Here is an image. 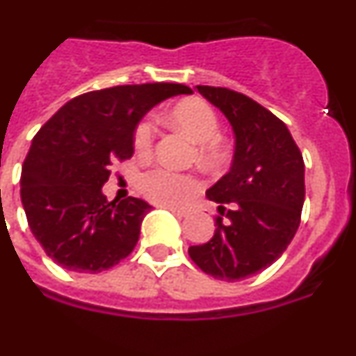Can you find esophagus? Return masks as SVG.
<instances>
[{
  "mask_svg": "<svg viewBox=\"0 0 356 356\" xmlns=\"http://www.w3.org/2000/svg\"><path fill=\"white\" fill-rule=\"evenodd\" d=\"M165 209H167L168 212L174 213V216H179V217H186V216H188V212H186V210L177 209V207H165Z\"/></svg>",
  "mask_w": 356,
  "mask_h": 356,
  "instance_id": "1",
  "label": "esophagus"
}]
</instances>
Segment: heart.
Masks as SVG:
<instances>
[{
    "label": "heart",
    "mask_w": 356,
    "mask_h": 356,
    "mask_svg": "<svg viewBox=\"0 0 356 356\" xmlns=\"http://www.w3.org/2000/svg\"><path fill=\"white\" fill-rule=\"evenodd\" d=\"M168 120L191 140L198 143V160L205 165H219L224 160L220 143V123L216 109L202 99H188L170 109ZM156 123L144 118L134 130V149L139 156H147L154 147ZM200 188L195 175L179 174L168 167H154L139 179V189L146 198L160 205H182Z\"/></svg>",
    "instance_id": "1"
}]
</instances>
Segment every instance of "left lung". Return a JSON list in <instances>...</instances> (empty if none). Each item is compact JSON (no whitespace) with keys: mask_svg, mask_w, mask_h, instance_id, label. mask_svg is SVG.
<instances>
[{"mask_svg":"<svg viewBox=\"0 0 356 356\" xmlns=\"http://www.w3.org/2000/svg\"><path fill=\"white\" fill-rule=\"evenodd\" d=\"M196 90L227 118L234 134L229 172L207 198L227 202V220L216 219V233L189 247L200 270L219 280L236 282L273 264L285 252L301 222L305 203V161L287 125L240 92L198 85Z\"/></svg>","mask_w":356,"mask_h":356,"instance_id":"left-lung-1","label":"left lung"}]
</instances>
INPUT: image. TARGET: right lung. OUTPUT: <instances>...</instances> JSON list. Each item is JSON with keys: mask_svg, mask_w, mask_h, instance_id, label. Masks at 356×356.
Masks as SVG:
<instances>
[{"mask_svg": "<svg viewBox=\"0 0 356 356\" xmlns=\"http://www.w3.org/2000/svg\"><path fill=\"white\" fill-rule=\"evenodd\" d=\"M193 94L179 83L122 85L65 102L34 136L22 165L20 198L48 257L78 273H101L137 245L151 210L140 198L102 193L111 165L134 154V130L158 102Z\"/></svg>", "mask_w": 356, "mask_h": 356, "instance_id": "1", "label": "right lung"}]
</instances>
